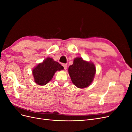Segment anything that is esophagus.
I'll return each mask as SVG.
<instances>
[{
    "mask_svg": "<svg viewBox=\"0 0 132 132\" xmlns=\"http://www.w3.org/2000/svg\"><path fill=\"white\" fill-rule=\"evenodd\" d=\"M63 66L65 70H66L67 69V64H63Z\"/></svg>",
    "mask_w": 132,
    "mask_h": 132,
    "instance_id": "esophagus-1",
    "label": "esophagus"
}]
</instances>
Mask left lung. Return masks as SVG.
Returning a JSON list of instances; mask_svg holds the SVG:
<instances>
[{"label": "left lung", "instance_id": "obj_1", "mask_svg": "<svg viewBox=\"0 0 132 132\" xmlns=\"http://www.w3.org/2000/svg\"><path fill=\"white\" fill-rule=\"evenodd\" d=\"M68 72L72 82L77 87L82 89L89 86L93 81L96 68L91 62L77 57L74 59L73 64L69 66Z\"/></svg>", "mask_w": 132, "mask_h": 132}]
</instances>
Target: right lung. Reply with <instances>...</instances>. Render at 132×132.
<instances>
[{
  "label": "right lung",
  "instance_id": "add662e5",
  "mask_svg": "<svg viewBox=\"0 0 132 132\" xmlns=\"http://www.w3.org/2000/svg\"><path fill=\"white\" fill-rule=\"evenodd\" d=\"M64 68L60 64L50 57L39 63L32 70L34 81L39 85H46L53 78L57 71L63 70Z\"/></svg>",
  "mask_w": 132,
  "mask_h": 132
}]
</instances>
